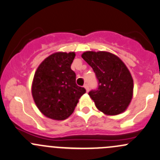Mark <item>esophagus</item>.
I'll return each mask as SVG.
<instances>
[{
  "label": "esophagus",
  "instance_id": "1",
  "mask_svg": "<svg viewBox=\"0 0 160 160\" xmlns=\"http://www.w3.org/2000/svg\"><path fill=\"white\" fill-rule=\"evenodd\" d=\"M84 88L86 89V91H87V93H88L89 90H90V89H89V86H88V84H87V83H86V84L84 85Z\"/></svg>",
  "mask_w": 160,
  "mask_h": 160
}]
</instances>
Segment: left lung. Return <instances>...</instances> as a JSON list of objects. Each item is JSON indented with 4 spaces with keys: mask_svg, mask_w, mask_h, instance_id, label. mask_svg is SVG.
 Listing matches in <instances>:
<instances>
[{
    "mask_svg": "<svg viewBox=\"0 0 160 160\" xmlns=\"http://www.w3.org/2000/svg\"><path fill=\"white\" fill-rule=\"evenodd\" d=\"M81 57L93 68L99 82L98 89L89 93L96 107L108 116L123 112L133 96V80L125 63L107 51H86Z\"/></svg>",
    "mask_w": 160,
    "mask_h": 160,
    "instance_id": "obj_1",
    "label": "left lung"
}]
</instances>
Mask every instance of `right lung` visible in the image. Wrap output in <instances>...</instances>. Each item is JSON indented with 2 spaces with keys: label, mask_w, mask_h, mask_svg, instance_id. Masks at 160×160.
<instances>
[{
  "label": "right lung",
  "mask_w": 160,
  "mask_h": 160,
  "mask_svg": "<svg viewBox=\"0 0 160 160\" xmlns=\"http://www.w3.org/2000/svg\"><path fill=\"white\" fill-rule=\"evenodd\" d=\"M74 52H56L41 62L32 82L31 93L41 113L54 120H63L73 112L79 99L86 93L76 84L70 68Z\"/></svg>",
  "instance_id": "right-lung-1"
}]
</instances>
